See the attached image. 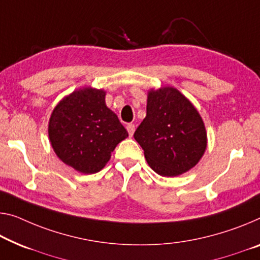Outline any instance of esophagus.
Returning a JSON list of instances; mask_svg holds the SVG:
<instances>
[{
  "mask_svg": "<svg viewBox=\"0 0 260 260\" xmlns=\"http://www.w3.org/2000/svg\"><path fill=\"white\" fill-rule=\"evenodd\" d=\"M126 130H127V133H129L130 136H133L134 133H135V124H133V123H127Z\"/></svg>",
  "mask_w": 260,
  "mask_h": 260,
  "instance_id": "1",
  "label": "esophagus"
}]
</instances>
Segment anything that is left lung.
I'll use <instances>...</instances> for the list:
<instances>
[{"label": "left lung", "instance_id": "1", "mask_svg": "<svg viewBox=\"0 0 260 260\" xmlns=\"http://www.w3.org/2000/svg\"><path fill=\"white\" fill-rule=\"evenodd\" d=\"M134 137L155 173L175 177L195 166L205 153L207 134L198 110L180 91L151 90L146 117Z\"/></svg>", "mask_w": 260, "mask_h": 260}]
</instances>
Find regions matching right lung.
<instances>
[{
	"label": "right lung",
	"mask_w": 260,
	"mask_h": 260,
	"mask_svg": "<svg viewBox=\"0 0 260 260\" xmlns=\"http://www.w3.org/2000/svg\"><path fill=\"white\" fill-rule=\"evenodd\" d=\"M103 90L85 88L59 102L51 115L49 137L54 152L85 174L101 171L117 144L127 137L105 102Z\"/></svg>",
	"instance_id": "right-lung-1"
}]
</instances>
